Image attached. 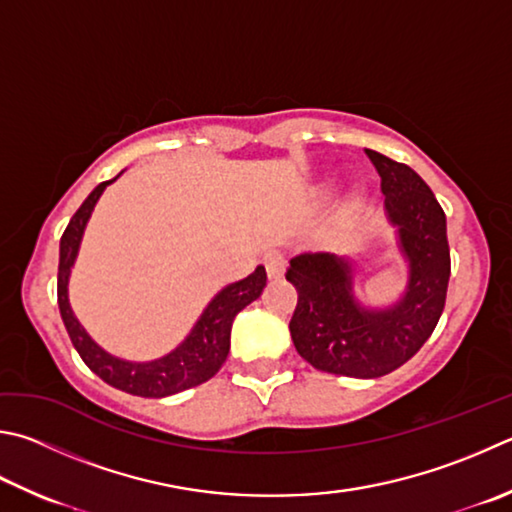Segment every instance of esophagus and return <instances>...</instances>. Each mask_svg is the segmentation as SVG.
<instances>
[{"label": "esophagus", "mask_w": 512, "mask_h": 512, "mask_svg": "<svg viewBox=\"0 0 512 512\" xmlns=\"http://www.w3.org/2000/svg\"><path fill=\"white\" fill-rule=\"evenodd\" d=\"M264 266H266V275L271 277V280H277V277L284 275L286 262H284V257L280 253H268L264 257Z\"/></svg>", "instance_id": "obj_1"}]
</instances>
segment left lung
<instances>
[{
	"instance_id": "obj_1",
	"label": "left lung",
	"mask_w": 512,
	"mask_h": 512,
	"mask_svg": "<svg viewBox=\"0 0 512 512\" xmlns=\"http://www.w3.org/2000/svg\"><path fill=\"white\" fill-rule=\"evenodd\" d=\"M365 154L380 174L385 215L410 268L401 300L387 309L362 306L349 257L302 253L286 271L297 291L288 324L297 353L315 369L351 378H378L405 365L432 336L450 280L448 228L434 192L405 163Z\"/></svg>"
}]
</instances>
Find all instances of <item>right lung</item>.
I'll return each instance as SVG.
<instances>
[{"instance_id":"add662e5","label":"right lung","mask_w":512,"mask_h":512,"mask_svg":"<svg viewBox=\"0 0 512 512\" xmlns=\"http://www.w3.org/2000/svg\"><path fill=\"white\" fill-rule=\"evenodd\" d=\"M116 179L100 183L98 188H94V192L85 199L76 215L71 217L69 226L60 239V315L73 347L80 353V358L85 360V365L94 371L96 376L105 380L107 385L143 398L172 396L183 392V389L206 383V380H210L221 369L230 351L232 320H235V315L241 309H246L250 302H255L257 297L262 295L266 286V271L264 266H257L255 273H250L244 280L221 288L206 306V311L201 313V318L188 333V338H185L174 351L167 353V356L150 362H132L111 356V353L102 349L98 342L91 340L80 320L73 315L69 304V275L73 262H76L78 257L82 232L87 228L91 212H94L100 194Z\"/></svg>"}]
</instances>
